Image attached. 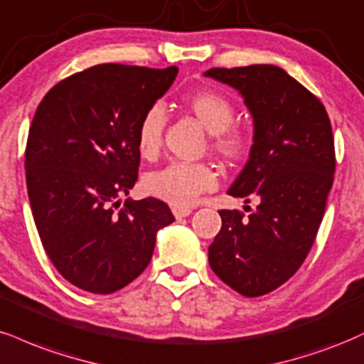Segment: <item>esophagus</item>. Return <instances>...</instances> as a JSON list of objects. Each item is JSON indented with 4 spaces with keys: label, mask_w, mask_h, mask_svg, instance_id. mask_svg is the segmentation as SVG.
Returning a JSON list of instances; mask_svg holds the SVG:
<instances>
[{
    "label": "esophagus",
    "mask_w": 364,
    "mask_h": 364,
    "mask_svg": "<svg viewBox=\"0 0 364 364\" xmlns=\"http://www.w3.org/2000/svg\"><path fill=\"white\" fill-rule=\"evenodd\" d=\"M172 213H173V216L177 218V220H181V218L189 216L192 213V209H189V208H173Z\"/></svg>",
    "instance_id": "34e87169"
}]
</instances>
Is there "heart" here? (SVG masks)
I'll list each match as a JSON object with an SVG mask.
<instances>
[{
  "mask_svg": "<svg viewBox=\"0 0 364 364\" xmlns=\"http://www.w3.org/2000/svg\"><path fill=\"white\" fill-rule=\"evenodd\" d=\"M182 104L213 134L211 149L226 161H238L249 151V138L233 127L235 107L225 95L211 90H198L182 98ZM165 112L153 105L144 112L136 129V146L146 160L158 156L164 141ZM218 175L209 164L172 161L144 177V189L153 198L175 208L192 206L200 194L213 191Z\"/></svg>",
  "mask_w": 364,
  "mask_h": 364,
  "instance_id": "heart-1",
  "label": "heart"
}]
</instances>
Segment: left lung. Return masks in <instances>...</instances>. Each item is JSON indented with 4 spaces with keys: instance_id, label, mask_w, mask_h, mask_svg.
<instances>
[{
    "instance_id": "1",
    "label": "left lung",
    "mask_w": 364,
    "mask_h": 364,
    "mask_svg": "<svg viewBox=\"0 0 364 364\" xmlns=\"http://www.w3.org/2000/svg\"><path fill=\"white\" fill-rule=\"evenodd\" d=\"M204 76L238 90L254 117V144L233 198L257 200L249 216L221 209L209 266L243 296L274 291L300 269L334 182L331 119L314 93L272 64L211 68Z\"/></svg>"
}]
</instances>
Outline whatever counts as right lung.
I'll use <instances>...</instances> for the list:
<instances>
[{"instance_id": "add662e5", "label": "right lung", "mask_w": 364, "mask_h": 364, "mask_svg": "<svg viewBox=\"0 0 364 364\" xmlns=\"http://www.w3.org/2000/svg\"><path fill=\"white\" fill-rule=\"evenodd\" d=\"M178 68L97 64L59 81L37 107L25 148L27 191L50 262L76 288L117 291L146 269L164 200L126 199L138 181L136 129Z\"/></svg>"}]
</instances>
